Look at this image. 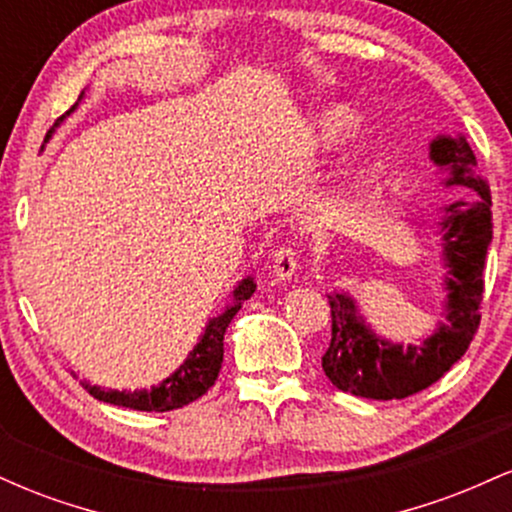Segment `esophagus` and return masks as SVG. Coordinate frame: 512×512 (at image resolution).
I'll return each instance as SVG.
<instances>
[{"instance_id": "obj_1", "label": "esophagus", "mask_w": 512, "mask_h": 512, "mask_svg": "<svg viewBox=\"0 0 512 512\" xmlns=\"http://www.w3.org/2000/svg\"><path fill=\"white\" fill-rule=\"evenodd\" d=\"M296 269H298V260H296V252H293V248L276 250L274 264H272L274 281L286 284V281H291L293 276H296Z\"/></svg>"}]
</instances>
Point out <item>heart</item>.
Returning <instances> with one entry per match:
<instances>
[{"label": "heart", "instance_id": "1", "mask_svg": "<svg viewBox=\"0 0 512 512\" xmlns=\"http://www.w3.org/2000/svg\"><path fill=\"white\" fill-rule=\"evenodd\" d=\"M361 129V115L344 103L322 108L308 127V144L315 151H337Z\"/></svg>", "mask_w": 512, "mask_h": 512}]
</instances>
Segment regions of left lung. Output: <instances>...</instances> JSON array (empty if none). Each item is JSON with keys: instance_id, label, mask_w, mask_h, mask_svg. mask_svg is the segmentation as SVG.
<instances>
[{"instance_id": "8db88e82", "label": "left lung", "mask_w": 512, "mask_h": 512, "mask_svg": "<svg viewBox=\"0 0 512 512\" xmlns=\"http://www.w3.org/2000/svg\"><path fill=\"white\" fill-rule=\"evenodd\" d=\"M428 158L445 173V187L474 195L440 209L438 236L445 274V320L416 344H399L375 334L349 293H330L332 342L322 370L334 387L366 399H404L426 390L464 356L479 327L484 262L493 238L491 192L477 173V158L462 134H438Z\"/></svg>"}]
</instances>
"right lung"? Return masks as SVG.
Masks as SVG:
<instances>
[{"instance_id":"obj_1","label":"right lung","mask_w":512,"mask_h":512,"mask_svg":"<svg viewBox=\"0 0 512 512\" xmlns=\"http://www.w3.org/2000/svg\"><path fill=\"white\" fill-rule=\"evenodd\" d=\"M81 98H84V91H81L79 101ZM76 105L79 103H74L72 108L55 122V127H60L64 117L74 113ZM55 127L50 129V134L55 132ZM48 139H45V142H48ZM255 289L257 284L252 276L238 281V286L231 293V303L223 308V313L211 317L207 322L202 337H199V342L195 346H192V351L187 354L185 361L180 363V368L175 370V373H170L168 378L161 380L158 385L149 387V390H105V387L91 385L86 383V380H81V385H84L88 395L101 399V402L137 411H173L195 402V399L202 397L204 392L216 383V378H219V370L223 363V334H226L231 320L236 317L238 310L243 308V303L255 293Z\"/></svg>"}]
</instances>
